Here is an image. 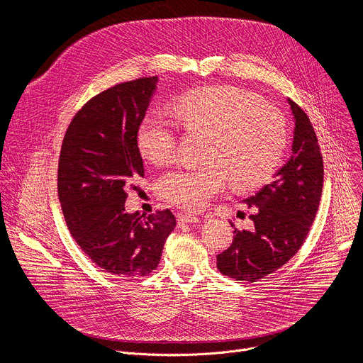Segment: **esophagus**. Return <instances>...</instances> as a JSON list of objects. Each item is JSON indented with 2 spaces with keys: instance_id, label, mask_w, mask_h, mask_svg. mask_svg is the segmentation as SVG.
Instances as JSON below:
<instances>
[{
  "instance_id": "34e87169",
  "label": "esophagus",
  "mask_w": 363,
  "mask_h": 363,
  "mask_svg": "<svg viewBox=\"0 0 363 363\" xmlns=\"http://www.w3.org/2000/svg\"><path fill=\"white\" fill-rule=\"evenodd\" d=\"M178 221H179V224H196L199 221V218L196 216H192V214L179 213L178 214Z\"/></svg>"
}]
</instances>
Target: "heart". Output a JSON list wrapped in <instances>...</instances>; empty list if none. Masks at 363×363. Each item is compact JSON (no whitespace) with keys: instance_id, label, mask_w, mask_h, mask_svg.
<instances>
[{"instance_id":"obj_1","label":"heart","mask_w":363,"mask_h":363,"mask_svg":"<svg viewBox=\"0 0 363 363\" xmlns=\"http://www.w3.org/2000/svg\"><path fill=\"white\" fill-rule=\"evenodd\" d=\"M174 115L188 132L208 133L203 167L177 168L158 184L162 199L186 211H199L227 185L251 189L277 169L287 145L281 113L257 94L231 86L189 90L175 99ZM142 157L155 164L169 162L177 147L174 122L160 113L147 115L138 128Z\"/></svg>"}]
</instances>
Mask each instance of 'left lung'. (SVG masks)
Segmentation results:
<instances>
[{
  "mask_svg": "<svg viewBox=\"0 0 363 363\" xmlns=\"http://www.w3.org/2000/svg\"><path fill=\"white\" fill-rule=\"evenodd\" d=\"M294 115L293 153L287 164L254 196L244 202L254 210L251 231L233 221L231 245L217 255L220 273L237 281L254 283L281 266L303 245L312 227L323 188V158L312 122L289 99Z\"/></svg>",
  "mask_w": 363,
  "mask_h": 363,
  "instance_id": "obj_1",
  "label": "left lung"
}]
</instances>
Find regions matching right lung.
<instances>
[{
	"label": "right lung",
	"instance_id": "right-lung-1",
	"mask_svg": "<svg viewBox=\"0 0 363 363\" xmlns=\"http://www.w3.org/2000/svg\"><path fill=\"white\" fill-rule=\"evenodd\" d=\"M158 77L116 84L72 119L60 150L57 191L70 234L103 272L133 279L158 267L177 225L169 210L126 214L128 192L143 178L136 132Z\"/></svg>",
	"mask_w": 363,
	"mask_h": 363
}]
</instances>
